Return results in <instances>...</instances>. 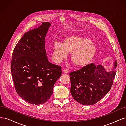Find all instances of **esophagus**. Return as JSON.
<instances>
[{
  "mask_svg": "<svg viewBox=\"0 0 126 126\" xmlns=\"http://www.w3.org/2000/svg\"><path fill=\"white\" fill-rule=\"evenodd\" d=\"M63 72L64 74H68V73H69V70H68V69H63Z\"/></svg>",
  "mask_w": 126,
  "mask_h": 126,
  "instance_id": "esophagus-1",
  "label": "esophagus"
}]
</instances>
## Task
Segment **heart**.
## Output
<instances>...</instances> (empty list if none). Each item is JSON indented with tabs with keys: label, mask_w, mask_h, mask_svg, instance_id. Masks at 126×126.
<instances>
[{
	"label": "heart",
	"mask_w": 126,
	"mask_h": 126,
	"mask_svg": "<svg viewBox=\"0 0 126 126\" xmlns=\"http://www.w3.org/2000/svg\"><path fill=\"white\" fill-rule=\"evenodd\" d=\"M97 52V47L91 39L84 36L68 35L64 38L63 43L56 41L54 44L52 58L54 62L60 63L71 52L70 59L76 67H81L88 64Z\"/></svg>",
	"instance_id": "heart-1"
}]
</instances>
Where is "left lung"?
I'll list each match as a JSON object with an SVG mask.
<instances>
[{
    "label": "left lung",
    "mask_w": 126,
    "mask_h": 126,
    "mask_svg": "<svg viewBox=\"0 0 126 126\" xmlns=\"http://www.w3.org/2000/svg\"><path fill=\"white\" fill-rule=\"evenodd\" d=\"M117 63L109 72L100 64L93 63L69 74L72 97L83 105H92L100 101L112 87L116 75Z\"/></svg>",
    "instance_id": "8db88e82"
}]
</instances>
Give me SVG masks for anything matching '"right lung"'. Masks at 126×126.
<instances>
[{"label": "right lung", "instance_id": "right-lung-1", "mask_svg": "<svg viewBox=\"0 0 126 126\" xmlns=\"http://www.w3.org/2000/svg\"><path fill=\"white\" fill-rule=\"evenodd\" d=\"M51 24L42 23L38 28L25 33L15 46L11 72L15 89L22 99L32 105L44 104L53 94L62 68L49 62L45 39Z\"/></svg>", "mask_w": 126, "mask_h": 126}]
</instances>
